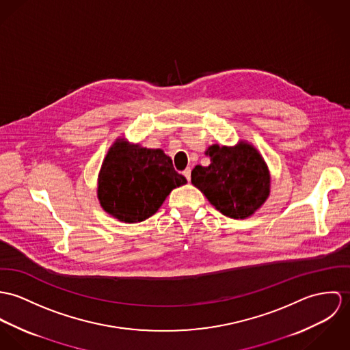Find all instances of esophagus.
<instances>
[{
    "instance_id": "34e87169",
    "label": "esophagus",
    "mask_w": 350,
    "mask_h": 350,
    "mask_svg": "<svg viewBox=\"0 0 350 350\" xmlns=\"http://www.w3.org/2000/svg\"><path fill=\"white\" fill-rule=\"evenodd\" d=\"M191 173H192V170H191V167H187L184 172H183V174L185 176V178L188 180V181H191Z\"/></svg>"
}]
</instances>
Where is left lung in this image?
<instances>
[{
	"label": "left lung",
	"instance_id": "1",
	"mask_svg": "<svg viewBox=\"0 0 350 350\" xmlns=\"http://www.w3.org/2000/svg\"><path fill=\"white\" fill-rule=\"evenodd\" d=\"M205 154L211 157V165L194 167L192 184L223 215L251 216L270 193V174L262 156L248 144L213 145Z\"/></svg>",
	"mask_w": 350,
	"mask_h": 350
}]
</instances>
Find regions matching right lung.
Here are the masks:
<instances>
[{
  "mask_svg": "<svg viewBox=\"0 0 350 350\" xmlns=\"http://www.w3.org/2000/svg\"><path fill=\"white\" fill-rule=\"evenodd\" d=\"M184 184L187 178L161 149L130 146L119 139L103 161L98 197L118 220L139 223L153 216L166 196Z\"/></svg>",
  "mask_w": 350,
  "mask_h": 350,
  "instance_id": "add662e5",
  "label": "right lung"
}]
</instances>
